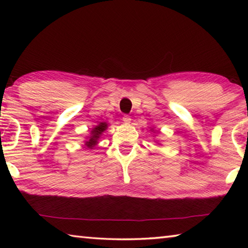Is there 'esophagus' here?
I'll return each instance as SVG.
<instances>
[{"instance_id":"1","label":"esophagus","mask_w":248,"mask_h":248,"mask_svg":"<svg viewBox=\"0 0 248 248\" xmlns=\"http://www.w3.org/2000/svg\"><path fill=\"white\" fill-rule=\"evenodd\" d=\"M123 121L124 124H130V121H131V117H130L129 115H124L123 117Z\"/></svg>"}]
</instances>
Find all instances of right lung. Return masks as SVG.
<instances>
[{"instance_id": "1", "label": "right lung", "mask_w": 248, "mask_h": 248, "mask_svg": "<svg viewBox=\"0 0 248 248\" xmlns=\"http://www.w3.org/2000/svg\"><path fill=\"white\" fill-rule=\"evenodd\" d=\"M106 128H107L106 123H102L98 125H96V127L93 129V131H92V136L90 137V140H87L85 143L87 148L93 149L94 146L97 144V140L99 139V136L105 131V130H106Z\"/></svg>"}]
</instances>
